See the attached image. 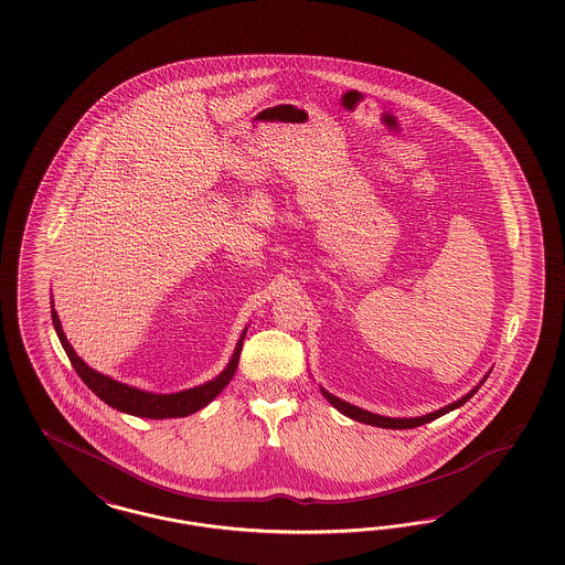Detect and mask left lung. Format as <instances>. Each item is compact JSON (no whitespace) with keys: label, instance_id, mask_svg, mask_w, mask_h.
Listing matches in <instances>:
<instances>
[{"label":"left lung","instance_id":"obj_1","mask_svg":"<svg viewBox=\"0 0 565 565\" xmlns=\"http://www.w3.org/2000/svg\"><path fill=\"white\" fill-rule=\"evenodd\" d=\"M489 373H491V371H489ZM489 373L480 379V383L477 387H472L468 394L462 395L460 399H456L454 404H449V406H445V408H439V411L428 412L425 416H414V418H392V416H381V414L362 411L359 406H354V404H350V402H343L340 397L329 394V392L323 390V387H321V394L326 395L327 402H329L335 411L342 412L343 416H348V418H352V420H359V423H364V425H371V427L379 428H414L420 427V425H425V423H430V420H435V418L444 416L447 412L456 411V408L463 406L472 395L479 392L480 385L487 381Z\"/></svg>","mask_w":565,"mask_h":565}]
</instances>
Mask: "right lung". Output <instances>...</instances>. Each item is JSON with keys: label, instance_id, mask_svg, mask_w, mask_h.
Here are the masks:
<instances>
[{"label": "right lung", "instance_id": "right-lung-1", "mask_svg": "<svg viewBox=\"0 0 565 565\" xmlns=\"http://www.w3.org/2000/svg\"><path fill=\"white\" fill-rule=\"evenodd\" d=\"M52 321L55 327V333L62 342V348L66 350L70 362L74 366V371L86 383V387L97 394L99 399H103L107 406L116 408V411L132 414V416H140V418H153V420H161V418H182L189 416L194 412L203 411L206 404H211L217 395L222 394L223 387L232 381V376L238 369L239 352H242V342L246 338L248 327H244L242 335H239L238 343L234 348V354L227 362V366L223 369L220 375L211 381H206L203 385L190 387L184 392H175V394H153V392H145L138 390L132 385H126L121 381H116L111 376L103 375L99 371L90 369L85 360L81 359L74 348L70 345L68 338L62 329V321L53 308L52 300Z\"/></svg>", "mask_w": 565, "mask_h": 565}]
</instances>
